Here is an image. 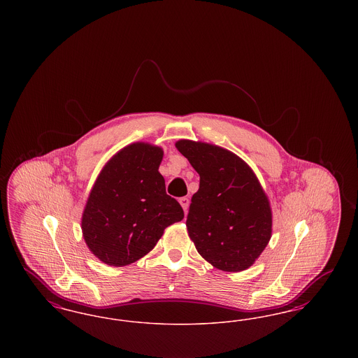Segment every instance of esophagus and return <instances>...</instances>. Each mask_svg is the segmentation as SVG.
<instances>
[{"label":"esophagus","mask_w":358,"mask_h":358,"mask_svg":"<svg viewBox=\"0 0 358 358\" xmlns=\"http://www.w3.org/2000/svg\"><path fill=\"white\" fill-rule=\"evenodd\" d=\"M180 204L184 208V210H185V213H187V208H189V199H187V197H181V199H180Z\"/></svg>","instance_id":"1"}]
</instances>
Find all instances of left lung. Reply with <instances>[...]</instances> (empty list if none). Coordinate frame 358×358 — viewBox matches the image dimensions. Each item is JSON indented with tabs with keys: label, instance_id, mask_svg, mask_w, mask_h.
Returning <instances> with one entry per match:
<instances>
[{
	"label": "left lung",
	"instance_id": "8db88e82",
	"mask_svg": "<svg viewBox=\"0 0 358 358\" xmlns=\"http://www.w3.org/2000/svg\"><path fill=\"white\" fill-rule=\"evenodd\" d=\"M176 148L200 176L187 219L196 250L222 271L250 268L273 232L270 201L255 173L216 145L180 139Z\"/></svg>",
	"mask_w": 358,
	"mask_h": 358
}]
</instances>
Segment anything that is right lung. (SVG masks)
Listing matches in <instances>:
<instances>
[{
  "mask_svg": "<svg viewBox=\"0 0 358 358\" xmlns=\"http://www.w3.org/2000/svg\"><path fill=\"white\" fill-rule=\"evenodd\" d=\"M164 150L136 142L115 154L99 173L82 216L90 251L101 262L122 267L149 254L166 227L184 219L166 194L158 171Z\"/></svg>",
  "mask_w": 358,
  "mask_h": 358,
  "instance_id": "obj_1",
  "label": "right lung"
}]
</instances>
